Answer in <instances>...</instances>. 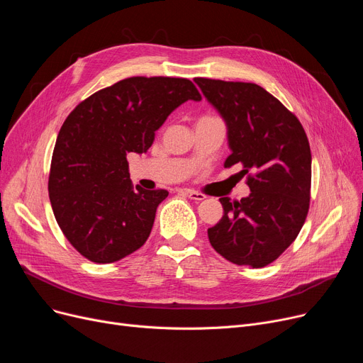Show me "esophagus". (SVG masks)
I'll list each match as a JSON object with an SVG mask.
<instances>
[{"label": "esophagus", "mask_w": 363, "mask_h": 363, "mask_svg": "<svg viewBox=\"0 0 363 363\" xmlns=\"http://www.w3.org/2000/svg\"><path fill=\"white\" fill-rule=\"evenodd\" d=\"M180 192L183 195H186L187 198H191L194 201H203L206 196L201 192H196V191H192V189H180Z\"/></svg>", "instance_id": "34e87169"}]
</instances>
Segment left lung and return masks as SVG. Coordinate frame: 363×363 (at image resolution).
Instances as JSON below:
<instances>
[{
    "label": "left lung",
    "instance_id": "obj_1",
    "mask_svg": "<svg viewBox=\"0 0 363 363\" xmlns=\"http://www.w3.org/2000/svg\"><path fill=\"white\" fill-rule=\"evenodd\" d=\"M228 127L224 167L242 165L251 194L220 198L223 217L208 229L213 248L238 266L264 267L300 233L308 211L312 153L297 116L252 82L194 79Z\"/></svg>",
    "mask_w": 363,
    "mask_h": 363
}]
</instances>
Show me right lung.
Here are the masks:
<instances>
[{
    "label": "right lung",
    "mask_w": 363,
    "mask_h": 363,
    "mask_svg": "<svg viewBox=\"0 0 363 363\" xmlns=\"http://www.w3.org/2000/svg\"><path fill=\"white\" fill-rule=\"evenodd\" d=\"M202 97L192 81L131 77L69 113L51 158L48 195L63 235L94 263H113L150 235L164 189L131 184L127 155L145 153L168 115Z\"/></svg>",
    "instance_id": "right-lung-1"
}]
</instances>
